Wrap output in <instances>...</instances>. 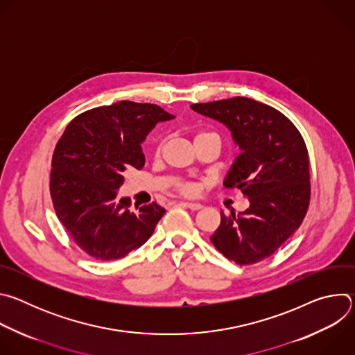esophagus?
Returning <instances> with one entry per match:
<instances>
[{
    "label": "esophagus",
    "mask_w": 355,
    "mask_h": 355,
    "mask_svg": "<svg viewBox=\"0 0 355 355\" xmlns=\"http://www.w3.org/2000/svg\"><path fill=\"white\" fill-rule=\"evenodd\" d=\"M180 205L184 208H188L191 211H199L202 208V205L196 204V202H180Z\"/></svg>",
    "instance_id": "34e87169"
}]
</instances>
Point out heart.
<instances>
[{
  "mask_svg": "<svg viewBox=\"0 0 355 355\" xmlns=\"http://www.w3.org/2000/svg\"><path fill=\"white\" fill-rule=\"evenodd\" d=\"M199 136H215V137H218L219 139V136L216 135V133H212V132H204V133H199L196 137H199ZM195 137V139H196ZM160 148H162V146H159L157 147V150H156V153H160ZM178 191L181 192V193H184V195H193L195 193V185L193 184H191V182H181V184H178Z\"/></svg>",
  "mask_w": 355,
  "mask_h": 355,
  "instance_id": "obj_1",
  "label": "heart"
}]
</instances>
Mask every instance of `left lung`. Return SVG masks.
<instances>
[{
  "label": "left lung",
  "instance_id": "1",
  "mask_svg": "<svg viewBox=\"0 0 355 355\" xmlns=\"http://www.w3.org/2000/svg\"><path fill=\"white\" fill-rule=\"evenodd\" d=\"M200 115L225 123L241 148L225 187L237 188L250 207L239 214L220 212L212 244L239 266L260 263L295 233L311 202L306 143L279 111L245 96L193 104Z\"/></svg>",
  "mask_w": 355,
  "mask_h": 355
}]
</instances>
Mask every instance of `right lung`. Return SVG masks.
<instances>
[{
	"label": "right lung",
	"instance_id": "obj_1",
	"mask_svg": "<svg viewBox=\"0 0 355 355\" xmlns=\"http://www.w3.org/2000/svg\"><path fill=\"white\" fill-rule=\"evenodd\" d=\"M174 116L155 104L121 101L76 116L52 157L50 196L73 241L95 260H118L143 245L166 209L151 202L130 208L116 196L128 170H141L140 143Z\"/></svg>",
	"mask_w": 355,
	"mask_h": 355
}]
</instances>
